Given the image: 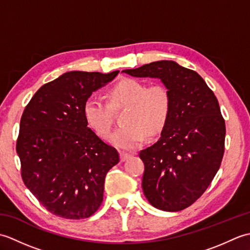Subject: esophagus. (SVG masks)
<instances>
[{
    "label": "esophagus",
    "instance_id": "34e87169",
    "mask_svg": "<svg viewBox=\"0 0 250 250\" xmlns=\"http://www.w3.org/2000/svg\"><path fill=\"white\" fill-rule=\"evenodd\" d=\"M131 156H132L131 153L121 151V152H120V160H121L122 162H124V161H125V160H128V159H129Z\"/></svg>",
    "mask_w": 250,
    "mask_h": 250
}]
</instances>
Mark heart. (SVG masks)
Instances as JSON below:
<instances>
[{"label": "heart", "mask_w": 250, "mask_h": 250, "mask_svg": "<svg viewBox=\"0 0 250 250\" xmlns=\"http://www.w3.org/2000/svg\"><path fill=\"white\" fill-rule=\"evenodd\" d=\"M110 107H126L121 116L120 129L114 131L109 142L119 149L131 150L143 145L146 131L156 134L166 125L172 108L169 90L163 83L149 86L133 78H125L109 90ZM83 115L87 125L100 136H106L111 128V115L107 105L90 98L83 104Z\"/></svg>", "instance_id": "obj_1"}]
</instances>
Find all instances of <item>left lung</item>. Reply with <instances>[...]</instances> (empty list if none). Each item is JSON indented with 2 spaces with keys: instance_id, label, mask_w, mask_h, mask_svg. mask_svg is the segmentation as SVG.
I'll return each instance as SVG.
<instances>
[{
  "instance_id": "obj_1",
  "label": "left lung",
  "mask_w": 250,
  "mask_h": 250,
  "mask_svg": "<svg viewBox=\"0 0 250 250\" xmlns=\"http://www.w3.org/2000/svg\"><path fill=\"white\" fill-rule=\"evenodd\" d=\"M159 78L169 90L172 108L161 137L140 151L142 187L156 208L178 211L205 192L221 164L226 124L218 100L198 73L174 61H157L122 71Z\"/></svg>"
}]
</instances>
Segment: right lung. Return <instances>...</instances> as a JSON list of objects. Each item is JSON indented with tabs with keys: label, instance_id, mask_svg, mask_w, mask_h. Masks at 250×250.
<instances>
[{
	"label": "right lung",
	"instance_id": "1",
	"mask_svg": "<svg viewBox=\"0 0 250 250\" xmlns=\"http://www.w3.org/2000/svg\"><path fill=\"white\" fill-rule=\"evenodd\" d=\"M118 73H64L42 86L25 106L16 144L21 177L51 214L83 219L102 203L105 176L119 153L87 125L83 107Z\"/></svg>",
	"mask_w": 250,
	"mask_h": 250
}]
</instances>
